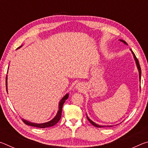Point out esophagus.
<instances>
[{"instance_id":"obj_1","label":"esophagus","mask_w":148,"mask_h":148,"mask_svg":"<svg viewBox=\"0 0 148 148\" xmlns=\"http://www.w3.org/2000/svg\"><path fill=\"white\" fill-rule=\"evenodd\" d=\"M76 89H77V90H79V91H82V90H83L84 89V87H83V86H82V84H80V83H78V84H77L76 85Z\"/></svg>"}]
</instances>
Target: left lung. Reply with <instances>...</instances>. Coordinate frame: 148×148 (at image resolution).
I'll use <instances>...</instances> for the list:
<instances>
[{
	"label": "left lung",
	"instance_id": "1",
	"mask_svg": "<svg viewBox=\"0 0 148 148\" xmlns=\"http://www.w3.org/2000/svg\"><path fill=\"white\" fill-rule=\"evenodd\" d=\"M119 41L123 42V43H124L125 44H127V42H125V41H124V40H119ZM131 51H132V55H133V57H134V58L135 61H136V66H137V69H138V72H139V79H140V80H141V68H140V66L138 60V59L136 58V56H135V54L134 53V52L132 51L131 49ZM87 119L89 120V121L90 123H91L92 125H93V126H95V127H104V126H102V125H99L96 124L95 122L92 121V120L90 119L89 118V117H87ZM107 127H112V125H110V126H107Z\"/></svg>",
	"mask_w": 148,
	"mask_h": 148
}]
</instances>
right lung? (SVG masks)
<instances>
[{
  "mask_svg": "<svg viewBox=\"0 0 148 148\" xmlns=\"http://www.w3.org/2000/svg\"><path fill=\"white\" fill-rule=\"evenodd\" d=\"M21 47V46L19 47ZM7 84H7V76H6V91L8 92V89H8L7 88ZM68 98H69V93L65 95L64 96L62 97L59 104V110H58V112H57V115L54 117V118H53L51 120V121L46 122V123H31V122L27 121V120L23 119H22V121H23L25 124H26L27 125H30V126L35 127H38V128H46V127L53 126V125L57 123H58V121L60 120V119H61L62 106H63L65 101H66V100Z\"/></svg>",
  "mask_w": 148,
  "mask_h": 148,
  "instance_id": "right-lung-1",
  "label": "right lung"
}]
</instances>
